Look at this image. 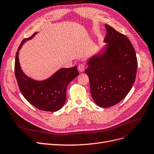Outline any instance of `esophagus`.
I'll return each instance as SVG.
<instances>
[{
    "mask_svg": "<svg viewBox=\"0 0 154 154\" xmlns=\"http://www.w3.org/2000/svg\"><path fill=\"white\" fill-rule=\"evenodd\" d=\"M78 69H79V71L81 72H84V69H85V65L84 64H82V63L79 64V66H78Z\"/></svg>",
    "mask_w": 154,
    "mask_h": 154,
    "instance_id": "obj_1",
    "label": "esophagus"
}]
</instances>
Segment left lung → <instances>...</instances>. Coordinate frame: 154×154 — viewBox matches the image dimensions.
<instances>
[{"label":"left lung","instance_id":"8db88e82","mask_svg":"<svg viewBox=\"0 0 154 154\" xmlns=\"http://www.w3.org/2000/svg\"><path fill=\"white\" fill-rule=\"evenodd\" d=\"M106 48L88 61L85 70L95 103L102 108L122 101L134 82L138 61L131 42L124 34L105 25Z\"/></svg>","mask_w":154,"mask_h":154}]
</instances>
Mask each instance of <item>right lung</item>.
<instances>
[{"label": "right lung", "mask_w": 154, "mask_h": 154, "mask_svg": "<svg viewBox=\"0 0 154 154\" xmlns=\"http://www.w3.org/2000/svg\"><path fill=\"white\" fill-rule=\"evenodd\" d=\"M23 39L15 58L14 73L20 91L25 98L37 109L48 112L58 111L63 106L66 98V87L79 75L77 66L61 68L46 80L37 81L27 77L23 72L19 63V50L22 45L35 35Z\"/></svg>", "instance_id": "obj_1"}]
</instances>
